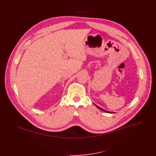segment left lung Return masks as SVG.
<instances>
[{
  "label": "left lung",
  "mask_w": 156,
  "mask_h": 156,
  "mask_svg": "<svg viewBox=\"0 0 156 156\" xmlns=\"http://www.w3.org/2000/svg\"><path fill=\"white\" fill-rule=\"evenodd\" d=\"M96 106H97V108H98V109H99L100 110H101V111H102L105 112H107V113H114V112H109L107 111H105V110H104L103 109H102L101 108H100V107H99V106H98L97 105H96Z\"/></svg>",
  "instance_id": "obj_1"
}]
</instances>
